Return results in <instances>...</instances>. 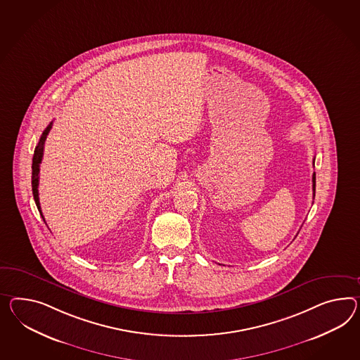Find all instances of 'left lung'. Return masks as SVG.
Here are the masks:
<instances>
[{
	"instance_id": "obj_1",
	"label": "left lung",
	"mask_w": 360,
	"mask_h": 360,
	"mask_svg": "<svg viewBox=\"0 0 360 360\" xmlns=\"http://www.w3.org/2000/svg\"><path fill=\"white\" fill-rule=\"evenodd\" d=\"M312 183H314V191H316V174L314 172V176H312Z\"/></svg>"
}]
</instances>
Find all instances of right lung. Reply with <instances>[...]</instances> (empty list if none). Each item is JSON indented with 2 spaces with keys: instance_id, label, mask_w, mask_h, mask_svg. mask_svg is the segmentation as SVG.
Returning <instances> with one entry per match:
<instances>
[{
  "instance_id": "obj_1",
  "label": "right lung",
  "mask_w": 360,
  "mask_h": 360,
  "mask_svg": "<svg viewBox=\"0 0 360 360\" xmlns=\"http://www.w3.org/2000/svg\"><path fill=\"white\" fill-rule=\"evenodd\" d=\"M52 128V122L46 127V129L43 131L41 137L39 139V143H37L35 151H34V158H32V194H34V200L37 203V210L40 212L43 221H46L44 217H43V212H41V207H40V202H39V191H37V186H39V171H40V163H41V159H43V151H44V143H46V136L49 133V130Z\"/></svg>"
}]
</instances>
